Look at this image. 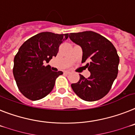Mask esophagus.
Wrapping results in <instances>:
<instances>
[{
    "instance_id": "esophagus-1",
    "label": "esophagus",
    "mask_w": 135,
    "mask_h": 135,
    "mask_svg": "<svg viewBox=\"0 0 135 135\" xmlns=\"http://www.w3.org/2000/svg\"><path fill=\"white\" fill-rule=\"evenodd\" d=\"M64 73H65V74H70V73H71V72H70L69 71H64Z\"/></svg>"
}]
</instances>
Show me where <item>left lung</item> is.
<instances>
[{"label": "left lung", "instance_id": "left-lung-1", "mask_svg": "<svg viewBox=\"0 0 135 135\" xmlns=\"http://www.w3.org/2000/svg\"><path fill=\"white\" fill-rule=\"evenodd\" d=\"M71 40L81 46V62L89 60L86 67L90 75L72 84L71 88L79 97L88 102L102 99L109 92L118 73L119 57L116 49L108 39L91 31L71 33Z\"/></svg>", "mask_w": 135, "mask_h": 135}]
</instances>
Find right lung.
<instances>
[{"label":"right lung","mask_w":135,"mask_h":135,"mask_svg":"<svg viewBox=\"0 0 135 135\" xmlns=\"http://www.w3.org/2000/svg\"><path fill=\"white\" fill-rule=\"evenodd\" d=\"M69 33L42 32L33 36L20 46L13 60V76L21 93L32 101L40 99L51 92L56 78L62 71H53L45 66L57 55L61 43Z\"/></svg>","instance_id":"add662e5"}]
</instances>
